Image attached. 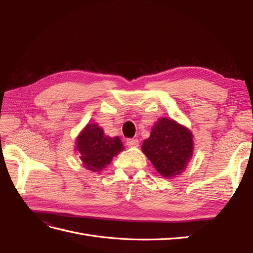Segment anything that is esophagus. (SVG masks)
<instances>
[{
	"label": "esophagus",
	"instance_id": "1",
	"mask_svg": "<svg viewBox=\"0 0 253 253\" xmlns=\"http://www.w3.org/2000/svg\"><path fill=\"white\" fill-rule=\"evenodd\" d=\"M126 145L127 147H131V148H136L139 145V141L138 139H135V138H129L126 140Z\"/></svg>",
	"mask_w": 253,
	"mask_h": 253
}]
</instances>
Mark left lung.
<instances>
[{"instance_id":"left-lung-1","label":"left lung","mask_w":253,"mask_h":253,"mask_svg":"<svg viewBox=\"0 0 253 253\" xmlns=\"http://www.w3.org/2000/svg\"><path fill=\"white\" fill-rule=\"evenodd\" d=\"M142 152L160 174L170 178L186 169L193 153L192 134L174 120L162 118L143 141Z\"/></svg>"}]
</instances>
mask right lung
I'll list each match as a JSON object with an SVG mask.
<instances>
[{"instance_id":"1","label":"right lung","mask_w":253,"mask_h":253,"mask_svg":"<svg viewBox=\"0 0 253 253\" xmlns=\"http://www.w3.org/2000/svg\"><path fill=\"white\" fill-rule=\"evenodd\" d=\"M103 129L97 125H87L77 138V150L83 166L87 170L97 172L111 163L112 158L124 150L119 137H106Z\"/></svg>"}]
</instances>
